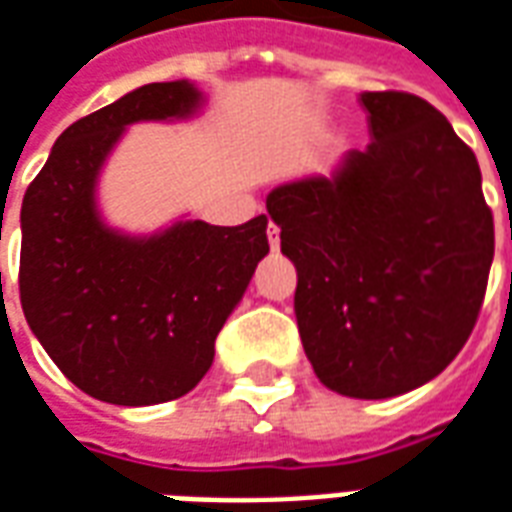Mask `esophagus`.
Segmentation results:
<instances>
[{
	"label": "esophagus",
	"instance_id": "34e87169",
	"mask_svg": "<svg viewBox=\"0 0 512 512\" xmlns=\"http://www.w3.org/2000/svg\"><path fill=\"white\" fill-rule=\"evenodd\" d=\"M268 244H271V249H279V227L274 222L268 225Z\"/></svg>",
	"mask_w": 512,
	"mask_h": 512
}]
</instances>
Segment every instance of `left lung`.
Returning <instances> with one entry per match:
<instances>
[{
  "mask_svg": "<svg viewBox=\"0 0 512 512\" xmlns=\"http://www.w3.org/2000/svg\"><path fill=\"white\" fill-rule=\"evenodd\" d=\"M372 143L266 208L295 263L301 342L325 388L388 399L434 380L478 323L494 217L475 154L410 92H366Z\"/></svg>",
  "mask_w": 512,
  "mask_h": 512,
  "instance_id": "left-lung-1",
  "label": "left lung"
}]
</instances>
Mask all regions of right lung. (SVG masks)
Returning a JSON list of instances; mask_svg holds the SVG:
<instances>
[{
  "label": "right lung",
  "mask_w": 512,
  "mask_h": 512,
  "mask_svg": "<svg viewBox=\"0 0 512 512\" xmlns=\"http://www.w3.org/2000/svg\"><path fill=\"white\" fill-rule=\"evenodd\" d=\"M187 81L146 83L59 135L21 206L18 293L26 323L67 380L94 399H179L214 363V342L268 255V217L236 227L181 222L127 238L94 208L100 165L127 124L189 116Z\"/></svg>",
  "instance_id": "1"
}]
</instances>
